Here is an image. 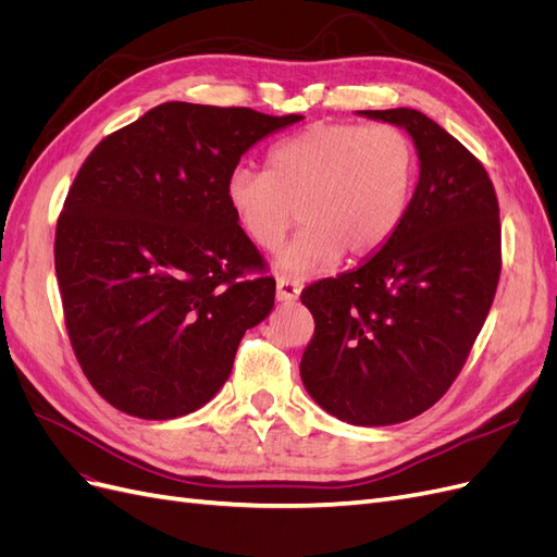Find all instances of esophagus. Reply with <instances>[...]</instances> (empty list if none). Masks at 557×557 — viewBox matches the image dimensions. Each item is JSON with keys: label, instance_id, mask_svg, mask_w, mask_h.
Returning a JSON list of instances; mask_svg holds the SVG:
<instances>
[{"label": "esophagus", "instance_id": "esophagus-1", "mask_svg": "<svg viewBox=\"0 0 557 557\" xmlns=\"http://www.w3.org/2000/svg\"><path fill=\"white\" fill-rule=\"evenodd\" d=\"M301 293V283L288 276H278L276 281V299L278 301H295Z\"/></svg>", "mask_w": 557, "mask_h": 557}]
</instances>
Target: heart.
I'll use <instances>...</instances> for the list:
<instances>
[{"label":"heart","instance_id":"1","mask_svg":"<svg viewBox=\"0 0 557 557\" xmlns=\"http://www.w3.org/2000/svg\"><path fill=\"white\" fill-rule=\"evenodd\" d=\"M418 181L409 134L395 125L315 123L278 141L267 170L237 166L227 205L258 248H276L297 221L305 227L276 256L281 272L315 274L346 256L381 250L404 223Z\"/></svg>","mask_w":557,"mask_h":557}]
</instances>
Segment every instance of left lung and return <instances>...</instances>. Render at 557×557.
Segmentation results:
<instances>
[{"mask_svg":"<svg viewBox=\"0 0 557 557\" xmlns=\"http://www.w3.org/2000/svg\"><path fill=\"white\" fill-rule=\"evenodd\" d=\"M358 113L409 132L420 176L374 258L301 293L315 332L299 374L327 413L381 428L428 411L460 374L495 299L502 234L487 172L444 127L416 109Z\"/></svg>","mask_w":557,"mask_h":557,"instance_id":"8db88e82","label":"left lung"}]
</instances>
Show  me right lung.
I'll return each instance as SVG.
<instances>
[{
    "label": "right lung",
    "mask_w": 557,
    "mask_h": 557,
    "mask_svg": "<svg viewBox=\"0 0 557 557\" xmlns=\"http://www.w3.org/2000/svg\"><path fill=\"white\" fill-rule=\"evenodd\" d=\"M301 115L166 102L95 146L55 230L76 360L111 407L193 413L225 385L246 330L274 309L272 276L227 205V178Z\"/></svg>",
    "instance_id": "1"
}]
</instances>
